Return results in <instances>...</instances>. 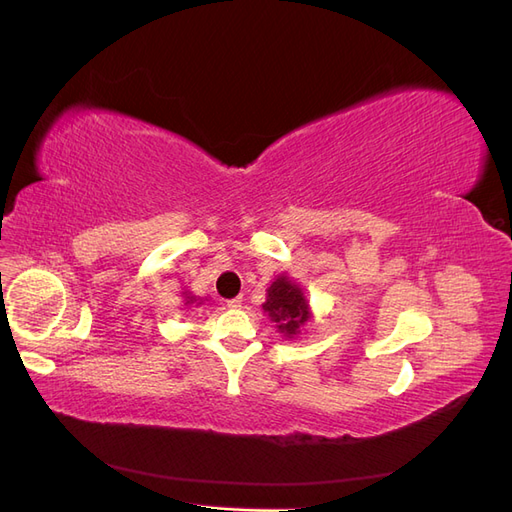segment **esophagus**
<instances>
[{
    "instance_id": "esophagus-1",
    "label": "esophagus",
    "mask_w": 512,
    "mask_h": 512,
    "mask_svg": "<svg viewBox=\"0 0 512 512\" xmlns=\"http://www.w3.org/2000/svg\"><path fill=\"white\" fill-rule=\"evenodd\" d=\"M227 307H231V309H238V307H242V298L238 296V298H231V300H227Z\"/></svg>"
}]
</instances>
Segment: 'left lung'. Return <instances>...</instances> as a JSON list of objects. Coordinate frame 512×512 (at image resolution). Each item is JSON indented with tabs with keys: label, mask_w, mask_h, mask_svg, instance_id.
<instances>
[{
	"label": "left lung",
	"mask_w": 512,
	"mask_h": 512,
	"mask_svg": "<svg viewBox=\"0 0 512 512\" xmlns=\"http://www.w3.org/2000/svg\"><path fill=\"white\" fill-rule=\"evenodd\" d=\"M264 309L272 322H277L279 331L287 337L296 335V331L303 326L309 318L307 300L300 292V287L287 281L285 277L277 279L268 290V300L264 303Z\"/></svg>",
	"instance_id": "left-lung-1"
}]
</instances>
